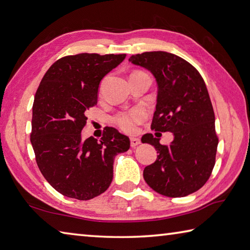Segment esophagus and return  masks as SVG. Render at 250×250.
<instances>
[{
    "label": "esophagus",
    "mask_w": 250,
    "mask_h": 250,
    "mask_svg": "<svg viewBox=\"0 0 250 250\" xmlns=\"http://www.w3.org/2000/svg\"><path fill=\"white\" fill-rule=\"evenodd\" d=\"M139 144H140L139 138L130 137V146H131V147H136V146H138Z\"/></svg>",
    "instance_id": "obj_1"
}]
</instances>
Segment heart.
<instances>
[{"label":"heart","instance_id":"heart-1","mask_svg":"<svg viewBox=\"0 0 250 250\" xmlns=\"http://www.w3.org/2000/svg\"><path fill=\"white\" fill-rule=\"evenodd\" d=\"M145 111L143 109H134L127 113H122L115 117V123L121 129L127 133H131L136 128V125L139 124L145 119Z\"/></svg>","mask_w":250,"mask_h":250}]
</instances>
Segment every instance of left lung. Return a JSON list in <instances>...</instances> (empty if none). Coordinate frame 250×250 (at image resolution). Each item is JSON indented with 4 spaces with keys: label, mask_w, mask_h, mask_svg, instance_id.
<instances>
[{
    "label": "left lung",
    "mask_w": 250,
    "mask_h": 250,
    "mask_svg": "<svg viewBox=\"0 0 250 250\" xmlns=\"http://www.w3.org/2000/svg\"><path fill=\"white\" fill-rule=\"evenodd\" d=\"M129 62L150 70L158 83L151 129L174 135L169 145H161L152 134L143 136L141 141L159 153L155 162L145 167V181L163 196L190 195L209 180L219 143L204 79L190 63L167 52L135 54Z\"/></svg>",
    "instance_id": "obj_1"
}]
</instances>
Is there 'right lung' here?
<instances>
[{"mask_svg": "<svg viewBox=\"0 0 250 250\" xmlns=\"http://www.w3.org/2000/svg\"><path fill=\"white\" fill-rule=\"evenodd\" d=\"M125 56H64L51 65L38 87L30 134L36 161L50 185L69 198L89 200L104 192L113 180L115 155L129 149V138L113 127H106L100 140L82 138L101 79Z\"/></svg>", "mask_w": 250, "mask_h": 250, "instance_id": "obj_1", "label": "right lung"}]
</instances>
